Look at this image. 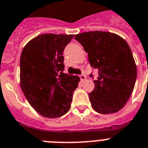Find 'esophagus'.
Masks as SVG:
<instances>
[{"label":"esophagus","instance_id":"obj_1","mask_svg":"<svg viewBox=\"0 0 148 148\" xmlns=\"http://www.w3.org/2000/svg\"><path fill=\"white\" fill-rule=\"evenodd\" d=\"M79 78H80V79H81L82 81H84L85 79H86V77L84 74H80V75H79Z\"/></svg>","mask_w":148,"mask_h":148}]
</instances>
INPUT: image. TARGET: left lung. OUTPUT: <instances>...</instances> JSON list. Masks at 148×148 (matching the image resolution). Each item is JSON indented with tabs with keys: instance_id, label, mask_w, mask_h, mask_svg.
<instances>
[{
	"instance_id": "left-lung-1",
	"label": "left lung",
	"mask_w": 148,
	"mask_h": 148,
	"mask_svg": "<svg viewBox=\"0 0 148 148\" xmlns=\"http://www.w3.org/2000/svg\"><path fill=\"white\" fill-rule=\"evenodd\" d=\"M76 40L88 53L92 69L95 89L88 94L92 108L101 114H110L124 107L133 92L137 76L136 65L127 42L110 32L91 31L77 34Z\"/></svg>"
}]
</instances>
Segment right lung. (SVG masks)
Here are the masks:
<instances>
[{"label":"right lung","mask_w":148,"mask_h":148,"mask_svg":"<svg viewBox=\"0 0 148 148\" xmlns=\"http://www.w3.org/2000/svg\"><path fill=\"white\" fill-rule=\"evenodd\" d=\"M74 35L42 34L24 47L20 59V83L32 107L46 118H59L69 111L77 76L64 73L65 47Z\"/></svg>","instance_id":"1"}]
</instances>
